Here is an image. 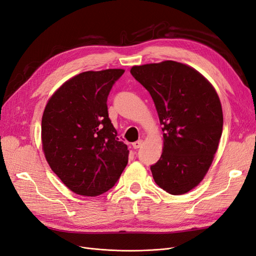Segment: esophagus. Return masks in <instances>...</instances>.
<instances>
[{
  "label": "esophagus",
  "instance_id": "obj_1",
  "mask_svg": "<svg viewBox=\"0 0 256 256\" xmlns=\"http://www.w3.org/2000/svg\"><path fill=\"white\" fill-rule=\"evenodd\" d=\"M133 148H135V150H137V148H139L141 146H142V140H137V141H135V142H133Z\"/></svg>",
  "mask_w": 256,
  "mask_h": 256
}]
</instances>
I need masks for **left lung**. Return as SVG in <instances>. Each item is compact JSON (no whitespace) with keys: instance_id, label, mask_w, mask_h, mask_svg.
<instances>
[{"instance_id":"8db88e82","label":"left lung","mask_w":256,"mask_h":256,"mask_svg":"<svg viewBox=\"0 0 256 256\" xmlns=\"http://www.w3.org/2000/svg\"><path fill=\"white\" fill-rule=\"evenodd\" d=\"M130 74L152 96L162 126V154L150 166L155 182L172 195L191 191L211 166L222 137L218 94L200 72L175 61L133 66Z\"/></svg>"}]
</instances>
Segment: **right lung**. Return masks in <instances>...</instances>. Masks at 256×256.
<instances>
[{
  "label": "right lung",
  "mask_w": 256,
  "mask_h": 256,
  "mask_svg": "<svg viewBox=\"0 0 256 256\" xmlns=\"http://www.w3.org/2000/svg\"><path fill=\"white\" fill-rule=\"evenodd\" d=\"M124 70L84 72L47 102L42 148L54 173L70 191L98 196L115 186L128 164V146L117 137L108 97Z\"/></svg>",
  "instance_id": "right-lung-1"
}]
</instances>
